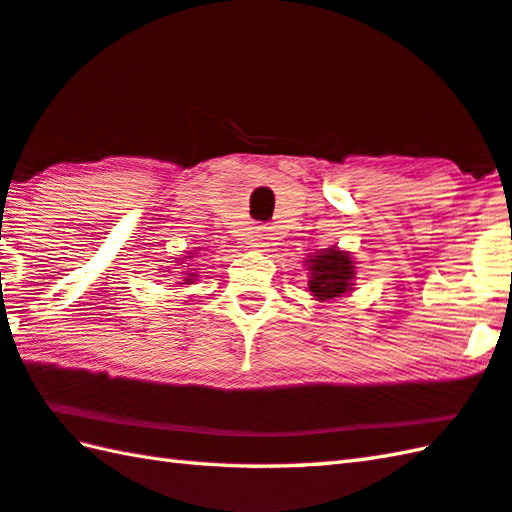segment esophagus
<instances>
[{
	"instance_id": "1",
	"label": "esophagus",
	"mask_w": 512,
	"mask_h": 512,
	"mask_svg": "<svg viewBox=\"0 0 512 512\" xmlns=\"http://www.w3.org/2000/svg\"><path fill=\"white\" fill-rule=\"evenodd\" d=\"M270 239H273V233H270L268 226H255L253 233H250V244L257 248L270 246Z\"/></svg>"
}]
</instances>
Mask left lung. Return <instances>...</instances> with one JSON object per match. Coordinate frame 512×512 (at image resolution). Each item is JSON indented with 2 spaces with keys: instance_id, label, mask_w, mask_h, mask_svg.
Wrapping results in <instances>:
<instances>
[{
  "instance_id": "obj_1",
  "label": "left lung",
  "mask_w": 512,
  "mask_h": 512,
  "mask_svg": "<svg viewBox=\"0 0 512 512\" xmlns=\"http://www.w3.org/2000/svg\"><path fill=\"white\" fill-rule=\"evenodd\" d=\"M306 266L310 270L308 290L317 302H330V299L344 297L355 286L353 257L337 246L310 255L306 259Z\"/></svg>"
}]
</instances>
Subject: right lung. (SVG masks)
Here are the masks:
<instances>
[{
    "mask_svg": "<svg viewBox=\"0 0 512 512\" xmlns=\"http://www.w3.org/2000/svg\"><path fill=\"white\" fill-rule=\"evenodd\" d=\"M195 253H188L184 259H182V264L186 262V259H190V257H193ZM193 279H195V275L193 273H190V270H188V273H186V277H184V282L182 284H193Z\"/></svg>",
    "mask_w": 512,
    "mask_h": 512,
    "instance_id": "obj_1",
    "label": "right lung"
}]
</instances>
